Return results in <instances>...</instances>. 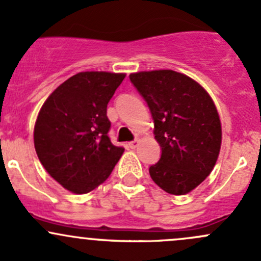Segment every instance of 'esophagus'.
<instances>
[{
  "label": "esophagus",
  "mask_w": 261,
  "mask_h": 261,
  "mask_svg": "<svg viewBox=\"0 0 261 261\" xmlns=\"http://www.w3.org/2000/svg\"><path fill=\"white\" fill-rule=\"evenodd\" d=\"M138 146H139V139H136V141H132L128 143V147H129L130 149H136Z\"/></svg>",
  "instance_id": "1"
}]
</instances>
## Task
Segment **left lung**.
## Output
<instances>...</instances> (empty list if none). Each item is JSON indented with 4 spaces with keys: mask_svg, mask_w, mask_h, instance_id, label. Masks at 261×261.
I'll use <instances>...</instances> for the list:
<instances>
[{
    "mask_svg": "<svg viewBox=\"0 0 261 261\" xmlns=\"http://www.w3.org/2000/svg\"><path fill=\"white\" fill-rule=\"evenodd\" d=\"M130 82L149 107L162 148L149 167L154 184L186 195L211 173L221 148V122L214 100L196 80L173 70L139 71Z\"/></svg>",
    "mask_w": 261,
    "mask_h": 261,
    "instance_id": "8db88e82",
    "label": "left lung"
}]
</instances>
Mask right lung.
Masks as SVG:
<instances>
[{"label": "right lung", "mask_w": 261, "mask_h": 261, "mask_svg": "<svg viewBox=\"0 0 261 261\" xmlns=\"http://www.w3.org/2000/svg\"><path fill=\"white\" fill-rule=\"evenodd\" d=\"M123 72L83 71L45 100L34 128V144L47 173L72 193H88L111 176L124 148L108 137L107 106Z\"/></svg>", "instance_id": "obj_1"}]
</instances>
